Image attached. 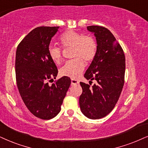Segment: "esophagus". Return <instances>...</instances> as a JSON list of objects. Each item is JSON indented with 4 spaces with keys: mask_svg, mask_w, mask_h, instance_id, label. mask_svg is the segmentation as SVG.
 <instances>
[{
    "mask_svg": "<svg viewBox=\"0 0 148 148\" xmlns=\"http://www.w3.org/2000/svg\"><path fill=\"white\" fill-rule=\"evenodd\" d=\"M78 83H79V82H78L77 80H75V79L71 80V85H76V84H78Z\"/></svg>",
    "mask_w": 148,
    "mask_h": 148,
    "instance_id": "obj_1",
    "label": "esophagus"
}]
</instances>
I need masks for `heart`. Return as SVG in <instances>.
I'll use <instances>...</instances> for the list:
<instances>
[{
  "mask_svg": "<svg viewBox=\"0 0 148 148\" xmlns=\"http://www.w3.org/2000/svg\"><path fill=\"white\" fill-rule=\"evenodd\" d=\"M59 42L63 48L73 47L72 57L76 59L69 61L59 70L62 76L76 78L85 68V61L91 62L94 59L98 50L96 40L88 35H83L74 31H67L62 33ZM50 59L56 64H59L62 60V52L60 48L50 46L48 49Z\"/></svg>",
  "mask_w": 148,
  "mask_h": 148,
  "instance_id": "obj_1",
  "label": "heart"
}]
</instances>
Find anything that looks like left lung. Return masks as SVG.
Returning a JSON list of instances; mask_svg holds the SVG:
<instances>
[{
	"mask_svg": "<svg viewBox=\"0 0 148 148\" xmlns=\"http://www.w3.org/2000/svg\"><path fill=\"white\" fill-rule=\"evenodd\" d=\"M87 28L94 33L98 50L84 76L97 83L90 87L80 82L83 93L79 104L84 115L97 119L111 113L118 101L124 84L126 63L122 48L109 30L100 26Z\"/></svg>",
	"mask_w": 148,
	"mask_h": 148,
	"instance_id": "1",
	"label": "left lung"
}]
</instances>
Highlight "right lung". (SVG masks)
Here are the masks:
<instances>
[{
	"label": "right lung",
	"instance_id": "add662e5",
	"mask_svg": "<svg viewBox=\"0 0 148 148\" xmlns=\"http://www.w3.org/2000/svg\"><path fill=\"white\" fill-rule=\"evenodd\" d=\"M59 27H40L30 32L18 46L16 77L18 91L28 109L42 119L55 117L61 111L71 80L63 76L51 86L58 70L48 55L52 37Z\"/></svg>",
	"mask_w": 148,
	"mask_h": 148
}]
</instances>
